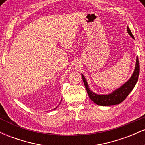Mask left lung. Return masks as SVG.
Listing matches in <instances>:
<instances>
[{
	"label": "left lung",
	"mask_w": 145,
	"mask_h": 145,
	"mask_svg": "<svg viewBox=\"0 0 145 145\" xmlns=\"http://www.w3.org/2000/svg\"><path fill=\"white\" fill-rule=\"evenodd\" d=\"M127 33L132 38L134 37V35L131 33L130 29L129 27H127ZM140 72V65L138 58H136V63L135 69H134V73L132 76L130 78V79L127 81L125 84H124L122 86H121L119 89H116L114 92L109 95H97L94 93L93 92L90 90L89 88L87 82L84 76L82 75V78L83 80L84 86L87 91V93L89 95L90 99H91L94 103L99 106H112V105L119 104L122 102L125 99V98L127 97L128 95L130 93V92L132 91L134 87L135 86L136 82H137L138 79Z\"/></svg>",
	"instance_id": "obj_1"
}]
</instances>
